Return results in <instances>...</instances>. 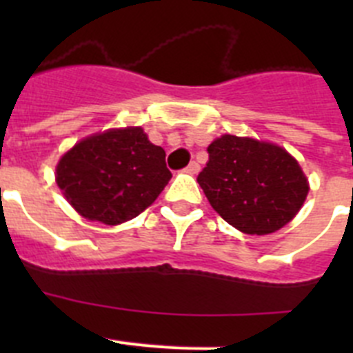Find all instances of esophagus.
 <instances>
[{"label":"esophagus","mask_w":353,"mask_h":353,"mask_svg":"<svg viewBox=\"0 0 353 353\" xmlns=\"http://www.w3.org/2000/svg\"><path fill=\"white\" fill-rule=\"evenodd\" d=\"M183 171H185L187 174H196V173H198V171H199V164H198V162L192 161L191 164H189V166H187Z\"/></svg>","instance_id":"34e87169"}]
</instances>
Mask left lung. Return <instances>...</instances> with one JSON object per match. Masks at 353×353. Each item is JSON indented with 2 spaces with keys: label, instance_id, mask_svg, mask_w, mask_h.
<instances>
[{
  "label": "left lung",
  "instance_id": "8db88e82",
  "mask_svg": "<svg viewBox=\"0 0 353 353\" xmlns=\"http://www.w3.org/2000/svg\"><path fill=\"white\" fill-rule=\"evenodd\" d=\"M198 183L212 208L248 235L281 230L310 192L301 164L283 146L233 134L208 145V162Z\"/></svg>",
  "mask_w": 353,
  "mask_h": 353
}]
</instances>
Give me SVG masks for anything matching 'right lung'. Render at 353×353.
Here are the masks:
<instances>
[{
	"label": "right lung",
	"instance_id": "add662e5",
	"mask_svg": "<svg viewBox=\"0 0 353 353\" xmlns=\"http://www.w3.org/2000/svg\"><path fill=\"white\" fill-rule=\"evenodd\" d=\"M166 152L150 143L143 127L95 132L68 148L54 179L84 219L109 226L138 217L170 182Z\"/></svg>",
	"mask_w": 353,
	"mask_h": 353
}]
</instances>
